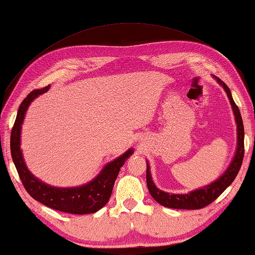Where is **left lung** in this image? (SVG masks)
<instances>
[{
	"label": "left lung",
	"mask_w": 255,
	"mask_h": 255,
	"mask_svg": "<svg viewBox=\"0 0 255 255\" xmlns=\"http://www.w3.org/2000/svg\"><path fill=\"white\" fill-rule=\"evenodd\" d=\"M214 79L217 81L219 85L223 86L225 92L228 97V100L232 106L233 114L235 117L236 123V131H237V143H236V150L235 155L233 157L232 162L230 163L225 172L216 179L214 182H210L209 184L205 185V187L192 190L188 193H171L165 192L163 190H159L156 185H155L154 181L152 179V173H150V166L149 163H146V181H147V188L155 200H156L159 205L167 208L173 209H200L204 207L208 206L214 200L222 195L225 190L230 187L233 181L236 178L237 173L241 169L242 162H243L244 156V126L243 120H242L241 112L239 108L235 105L234 100H233L231 90L228 86L224 83V82L218 79V77L213 76Z\"/></svg>",
	"instance_id": "left-lung-1"
}]
</instances>
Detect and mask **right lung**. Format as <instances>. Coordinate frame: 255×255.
Wrapping results in <instances>:
<instances>
[{"label":"right lung","mask_w":255,"mask_h":255,"mask_svg":"<svg viewBox=\"0 0 255 255\" xmlns=\"http://www.w3.org/2000/svg\"><path fill=\"white\" fill-rule=\"evenodd\" d=\"M50 85L41 90H33L20 105L14 126L11 131L10 145L12 159H13L24 189L33 199L49 208L63 211V213L75 215L94 214L100 210L102 207H105L109 201L120 167L133 153V149L129 148L123 155L115 158L114 161L107 163L96 178L83 185H79V187H53V185L47 184L36 178L27 167L22 150L20 147L21 128H22L23 120L30 103L40 94L48 91Z\"/></svg>","instance_id":"right-lung-1"}]
</instances>
